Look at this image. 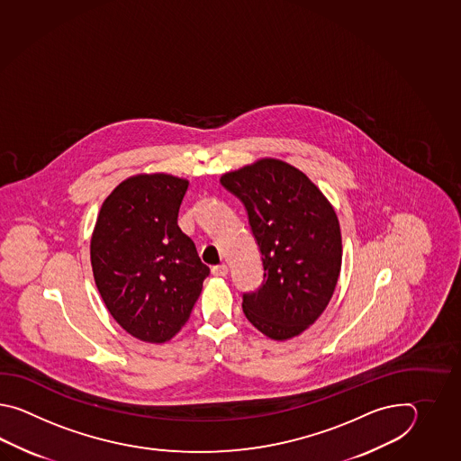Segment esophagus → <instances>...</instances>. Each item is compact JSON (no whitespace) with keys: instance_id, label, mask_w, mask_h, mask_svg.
<instances>
[{"instance_id":"1","label":"esophagus","mask_w":461,"mask_h":461,"mask_svg":"<svg viewBox=\"0 0 461 461\" xmlns=\"http://www.w3.org/2000/svg\"><path fill=\"white\" fill-rule=\"evenodd\" d=\"M227 272H229V267L226 264L212 267V275H216V276H226Z\"/></svg>"}]
</instances>
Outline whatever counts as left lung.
<instances>
[{
	"mask_svg": "<svg viewBox=\"0 0 461 461\" xmlns=\"http://www.w3.org/2000/svg\"><path fill=\"white\" fill-rule=\"evenodd\" d=\"M221 185L244 204L262 254V284L242 294L245 316L272 339L294 338L323 313L338 284L336 212L302 171L278 159L227 173Z\"/></svg>",
	"mask_w": 461,
	"mask_h": 461,
	"instance_id": "obj_1",
	"label": "left lung"
}]
</instances>
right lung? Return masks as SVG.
<instances>
[{
	"label": "right lung",
	"mask_w": 461,
	"mask_h": 461,
	"mask_svg": "<svg viewBox=\"0 0 461 461\" xmlns=\"http://www.w3.org/2000/svg\"><path fill=\"white\" fill-rule=\"evenodd\" d=\"M186 179L143 175L105 199L90 242L98 292L127 333L165 343L186 323L209 267L177 226Z\"/></svg>",
	"instance_id": "obj_1"
}]
</instances>
